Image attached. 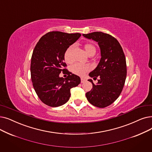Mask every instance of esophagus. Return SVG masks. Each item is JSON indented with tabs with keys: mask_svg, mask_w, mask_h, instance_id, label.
I'll return each instance as SVG.
<instances>
[{
	"mask_svg": "<svg viewBox=\"0 0 152 152\" xmlns=\"http://www.w3.org/2000/svg\"><path fill=\"white\" fill-rule=\"evenodd\" d=\"M81 83H83L85 82V81H86L85 79H84V78H83V77L81 79Z\"/></svg>",
	"mask_w": 152,
	"mask_h": 152,
	"instance_id": "34e87169",
	"label": "esophagus"
}]
</instances>
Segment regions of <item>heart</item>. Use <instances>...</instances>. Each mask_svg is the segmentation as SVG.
Returning <instances> with one entry per match:
<instances>
[{
	"instance_id": "1",
	"label": "heart",
	"mask_w": 152,
	"mask_h": 152,
	"mask_svg": "<svg viewBox=\"0 0 152 152\" xmlns=\"http://www.w3.org/2000/svg\"><path fill=\"white\" fill-rule=\"evenodd\" d=\"M84 47L86 52V53L88 55H90L91 54H92V53L94 54L95 53L96 48L93 45L87 43L84 45ZM72 49H73V46L71 45L64 52V60L68 63H70L72 61V58L71 56V51ZM71 69L73 73L80 76H82L85 73V72L89 71L90 67L88 64H81L76 63L72 66Z\"/></svg>"
}]
</instances>
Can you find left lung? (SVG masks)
I'll use <instances>...</instances> for the list:
<instances>
[{
	"label": "left lung",
	"instance_id": "8db88e82",
	"mask_svg": "<svg viewBox=\"0 0 152 152\" xmlns=\"http://www.w3.org/2000/svg\"><path fill=\"white\" fill-rule=\"evenodd\" d=\"M83 35L98 43L101 56L97 67L89 74L93 79H100L96 84L88 80L92 88L86 96L92 105L104 108L113 104L123 89L127 76L125 55L117 39L109 34L96 31Z\"/></svg>",
	"mask_w": 152,
	"mask_h": 152
}]
</instances>
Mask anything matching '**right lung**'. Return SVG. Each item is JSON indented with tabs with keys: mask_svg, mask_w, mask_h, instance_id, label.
Masks as SVG:
<instances>
[{
	"mask_svg": "<svg viewBox=\"0 0 152 152\" xmlns=\"http://www.w3.org/2000/svg\"><path fill=\"white\" fill-rule=\"evenodd\" d=\"M81 36L78 33L51 31L37 43L31 56V78L37 94L46 105L55 107L66 103L71 89L80 84V77L63 68L66 66L65 51ZM61 71L69 75L67 78L59 77Z\"/></svg>",
	"mask_w": 152,
	"mask_h": 152,
	"instance_id": "right-lung-1",
	"label": "right lung"
}]
</instances>
